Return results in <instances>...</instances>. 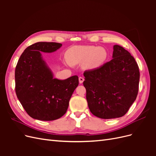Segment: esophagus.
Instances as JSON below:
<instances>
[{
	"instance_id": "1",
	"label": "esophagus",
	"mask_w": 156,
	"mask_h": 156,
	"mask_svg": "<svg viewBox=\"0 0 156 156\" xmlns=\"http://www.w3.org/2000/svg\"><path fill=\"white\" fill-rule=\"evenodd\" d=\"M79 83L80 84H82L84 81V78L82 77H79Z\"/></svg>"
}]
</instances>
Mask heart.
Returning a JSON list of instances; mask_svg holds the SVG:
<instances>
[{
    "label": "heart",
    "mask_w": 156,
    "mask_h": 156,
    "mask_svg": "<svg viewBox=\"0 0 156 156\" xmlns=\"http://www.w3.org/2000/svg\"><path fill=\"white\" fill-rule=\"evenodd\" d=\"M67 59L72 65L83 62L87 69H95L101 67L108 58V52L102 47L93 45H76L67 52Z\"/></svg>",
    "instance_id": "b5f03b06"
}]
</instances>
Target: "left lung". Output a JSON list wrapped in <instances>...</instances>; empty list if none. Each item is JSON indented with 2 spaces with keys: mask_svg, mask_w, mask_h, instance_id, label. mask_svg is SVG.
Instances as JSON below:
<instances>
[{
  "mask_svg": "<svg viewBox=\"0 0 156 156\" xmlns=\"http://www.w3.org/2000/svg\"><path fill=\"white\" fill-rule=\"evenodd\" d=\"M112 59L84 73L88 108L103 119L123 116L136 100L140 73L133 56L119 45L113 46Z\"/></svg>",
  "mask_w": 156,
  "mask_h": 156,
  "instance_id": "1",
  "label": "left lung"
}]
</instances>
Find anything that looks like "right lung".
<instances>
[{"label":"right lung","instance_id":"obj_1","mask_svg":"<svg viewBox=\"0 0 156 156\" xmlns=\"http://www.w3.org/2000/svg\"><path fill=\"white\" fill-rule=\"evenodd\" d=\"M56 42H37L21 55L15 71L16 95L32 119L55 120L67 111L72 94L79 84L77 75L54 78L41 52L53 53L62 47Z\"/></svg>","mask_w":156,"mask_h":156}]
</instances>
